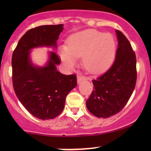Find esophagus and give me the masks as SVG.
Segmentation results:
<instances>
[{
    "instance_id": "obj_1",
    "label": "esophagus",
    "mask_w": 151,
    "mask_h": 151,
    "mask_svg": "<svg viewBox=\"0 0 151 151\" xmlns=\"http://www.w3.org/2000/svg\"><path fill=\"white\" fill-rule=\"evenodd\" d=\"M85 80V76H83L82 74H80L77 75V82H78V83H80V82Z\"/></svg>"
}]
</instances>
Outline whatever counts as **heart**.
Returning a JSON list of instances; mask_svg holds the SVG:
<instances>
[{
	"instance_id": "1",
	"label": "heart",
	"mask_w": 151,
	"mask_h": 151,
	"mask_svg": "<svg viewBox=\"0 0 151 151\" xmlns=\"http://www.w3.org/2000/svg\"><path fill=\"white\" fill-rule=\"evenodd\" d=\"M117 45L111 33L86 30L72 35L67 46L59 49L60 58L69 66L77 61V57H83V63L88 71L98 73L104 71L113 63Z\"/></svg>"
}]
</instances>
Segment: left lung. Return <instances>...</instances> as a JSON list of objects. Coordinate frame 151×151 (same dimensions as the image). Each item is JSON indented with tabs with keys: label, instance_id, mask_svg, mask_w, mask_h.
<instances>
[{
	"label": "left lung",
	"instance_id": "left-lung-1",
	"mask_svg": "<svg viewBox=\"0 0 151 151\" xmlns=\"http://www.w3.org/2000/svg\"><path fill=\"white\" fill-rule=\"evenodd\" d=\"M118 46L112 66L96 80L86 101L88 110L98 118H106L118 113L130 99L137 82L136 55L127 38L116 30Z\"/></svg>",
	"mask_w": 151,
	"mask_h": 151
}]
</instances>
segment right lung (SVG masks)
Wrapping results in <instances>:
<instances>
[{
  "label": "right lung",
  "mask_w": 151,
  "mask_h": 151,
  "mask_svg": "<svg viewBox=\"0 0 151 151\" xmlns=\"http://www.w3.org/2000/svg\"><path fill=\"white\" fill-rule=\"evenodd\" d=\"M63 30V24L30 29L12 54V83L16 96L30 114L43 121L61 113L67 94L77 84V77L75 74L65 75L56 69L60 60L55 52H50L47 66H33L30 50L42 46L56 47Z\"/></svg>",
  "instance_id": "right-lung-1"
}]
</instances>
